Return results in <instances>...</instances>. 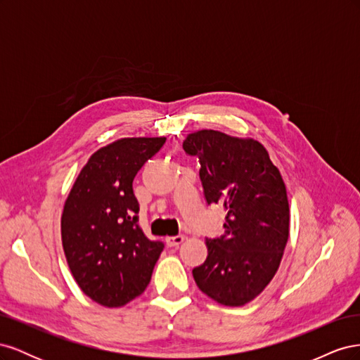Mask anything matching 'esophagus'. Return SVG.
Listing matches in <instances>:
<instances>
[{"instance_id":"1","label":"esophagus","mask_w":360,"mask_h":360,"mask_svg":"<svg viewBox=\"0 0 360 360\" xmlns=\"http://www.w3.org/2000/svg\"><path fill=\"white\" fill-rule=\"evenodd\" d=\"M183 240H184V236H181V234L169 236V237H167V245L168 246H179L183 243Z\"/></svg>"}]
</instances>
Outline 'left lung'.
Returning <instances> with one entry per match:
<instances>
[{
  "label": "left lung",
  "instance_id": "obj_1",
  "mask_svg": "<svg viewBox=\"0 0 360 360\" xmlns=\"http://www.w3.org/2000/svg\"><path fill=\"white\" fill-rule=\"evenodd\" d=\"M183 148L200 159L207 204L222 205L224 236L207 238V259L192 270L198 288L225 307L254 300L275 276L290 234L285 183L264 146L204 129Z\"/></svg>",
  "mask_w": 360,
  "mask_h": 360
}]
</instances>
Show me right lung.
<instances>
[{
    "label": "right lung",
    "mask_w": 360,
    "mask_h": 360,
    "mask_svg": "<svg viewBox=\"0 0 360 360\" xmlns=\"http://www.w3.org/2000/svg\"><path fill=\"white\" fill-rule=\"evenodd\" d=\"M167 138H122L93 153L76 177L61 214V240L79 288L120 308L143 294L163 250L138 224L132 183Z\"/></svg>",
    "instance_id": "obj_1"
}]
</instances>
